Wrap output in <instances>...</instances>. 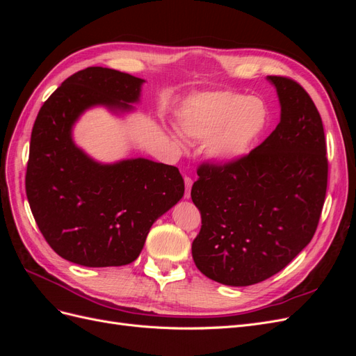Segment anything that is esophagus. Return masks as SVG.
Here are the masks:
<instances>
[{
  "label": "esophagus",
  "mask_w": 356,
  "mask_h": 356,
  "mask_svg": "<svg viewBox=\"0 0 356 356\" xmlns=\"http://www.w3.org/2000/svg\"><path fill=\"white\" fill-rule=\"evenodd\" d=\"M184 182H186V193H184V197L190 199V190L193 186V179L190 177H184Z\"/></svg>",
  "instance_id": "34e87169"
}]
</instances>
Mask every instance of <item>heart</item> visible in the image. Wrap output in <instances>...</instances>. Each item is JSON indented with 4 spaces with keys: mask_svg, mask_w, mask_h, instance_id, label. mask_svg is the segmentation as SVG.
Returning <instances> with one entry per match:
<instances>
[{
    "mask_svg": "<svg viewBox=\"0 0 356 356\" xmlns=\"http://www.w3.org/2000/svg\"><path fill=\"white\" fill-rule=\"evenodd\" d=\"M268 124V105L255 96L209 92L191 96L179 111L181 131L204 141V154L221 166L234 165L252 153Z\"/></svg>",
    "mask_w": 356,
    "mask_h": 356,
    "instance_id": "b5f03b06",
    "label": "heart"
}]
</instances>
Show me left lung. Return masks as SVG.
<instances>
[{
    "instance_id": "obj_1",
    "label": "left lung",
    "mask_w": 356,
    "mask_h": 356,
    "mask_svg": "<svg viewBox=\"0 0 356 356\" xmlns=\"http://www.w3.org/2000/svg\"><path fill=\"white\" fill-rule=\"evenodd\" d=\"M281 122L234 165L204 163L191 187L202 229L191 254L215 282L248 286L281 272L316 232L328 178L321 115L298 83L268 75Z\"/></svg>"
}]
</instances>
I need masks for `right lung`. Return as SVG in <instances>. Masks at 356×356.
<instances>
[{
  "label": "right lung",
  "mask_w": 356,
  "mask_h": 356,
  "mask_svg": "<svg viewBox=\"0 0 356 356\" xmlns=\"http://www.w3.org/2000/svg\"><path fill=\"white\" fill-rule=\"evenodd\" d=\"M145 80L90 67L63 81L42 104L31 134L26 196L51 250L86 267L124 266L141 254L153 222L184 196L178 168L144 157L101 163L72 139L93 106L135 110Z\"/></svg>",
  "instance_id": "add662e5"
}]
</instances>
